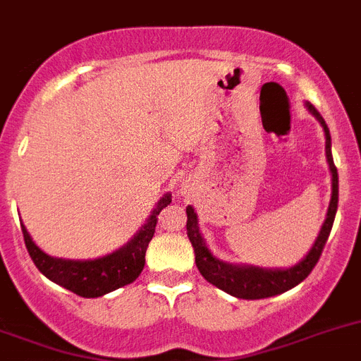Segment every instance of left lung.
<instances>
[{
    "instance_id": "8db88e82",
    "label": "left lung",
    "mask_w": 361,
    "mask_h": 361,
    "mask_svg": "<svg viewBox=\"0 0 361 361\" xmlns=\"http://www.w3.org/2000/svg\"><path fill=\"white\" fill-rule=\"evenodd\" d=\"M310 112L321 121L322 128L326 133V157H328L329 169H331V183H333V194L331 203L328 208V217H326L322 230L319 233L317 240L310 249L305 260L298 264L295 267L287 269V271H264V269L257 267H237V265L224 264L219 262L217 258L208 251L207 244H204L203 237L197 228V215L194 214V208L187 207V235L192 242V247L196 252V265L203 278L215 285L221 290L228 292V294L235 295L240 299H264L271 298V295H278L281 292L290 290L292 287L299 285L305 278H308L313 267L317 265L319 258L322 255L326 240H328L329 233H331L333 221H335L336 207H338V173H336L335 161H333L331 154V135H329V128L319 110L313 106L312 103H306Z\"/></svg>"
}]
</instances>
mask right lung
Returning <instances> with one entry per match:
<instances>
[{
    "mask_svg": "<svg viewBox=\"0 0 361 361\" xmlns=\"http://www.w3.org/2000/svg\"><path fill=\"white\" fill-rule=\"evenodd\" d=\"M169 203L171 194H165L158 201L146 226L135 235L133 240L128 242L119 251L112 252L109 257L97 258V260L74 262L51 258L33 244L32 237L21 224L23 237H25L26 249H28L33 264L46 278L74 294L82 295V298H99V295L109 294V292L124 287L139 278L144 264H146V249L154 235L158 215Z\"/></svg>",
    "mask_w": 361,
    "mask_h": 361,
    "instance_id": "add662e5",
    "label": "right lung"
}]
</instances>
